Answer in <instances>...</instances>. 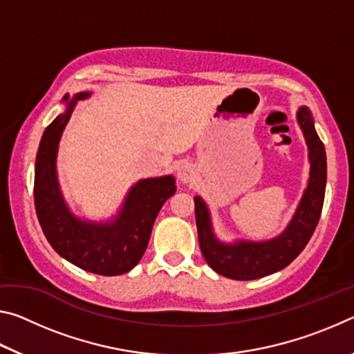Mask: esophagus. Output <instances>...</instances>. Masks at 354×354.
Masks as SVG:
<instances>
[{
	"instance_id": "1",
	"label": "esophagus",
	"mask_w": 354,
	"mask_h": 354,
	"mask_svg": "<svg viewBox=\"0 0 354 354\" xmlns=\"http://www.w3.org/2000/svg\"><path fill=\"white\" fill-rule=\"evenodd\" d=\"M194 176H195V170H194V167H192L190 164L181 162V164L178 165V178H179V181L190 183L192 179H194Z\"/></svg>"
}]
</instances>
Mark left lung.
Wrapping results in <instances>:
<instances>
[{"mask_svg":"<svg viewBox=\"0 0 354 354\" xmlns=\"http://www.w3.org/2000/svg\"><path fill=\"white\" fill-rule=\"evenodd\" d=\"M297 120L309 149V181L295 214L279 236L263 242H220L214 234L211 212L206 203L201 196L194 198L201 253L209 267L221 277L250 281L283 270L301 253L314 234L325 200L326 153L315 133L314 118L308 107H299Z\"/></svg>","mask_w":354,"mask_h":354,"instance_id":"8db88e82","label":"left lung"}]
</instances>
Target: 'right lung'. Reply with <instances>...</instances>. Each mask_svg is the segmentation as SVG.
Returning <instances> with one entry per match:
<instances>
[{
    "label": "right lung",
    "instance_id": "add662e5",
    "mask_svg": "<svg viewBox=\"0 0 354 354\" xmlns=\"http://www.w3.org/2000/svg\"><path fill=\"white\" fill-rule=\"evenodd\" d=\"M88 92L65 95V112L48 124L41 136L34 176V205L44 234L56 253L82 270L117 277L134 268L148 247L154 220L164 203L176 192L175 178L140 179L128 192L118 214L109 221L77 218L65 203L57 181L59 140L80 100Z\"/></svg>",
    "mask_w": 354,
    "mask_h": 354
}]
</instances>
